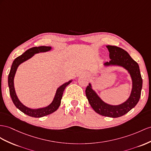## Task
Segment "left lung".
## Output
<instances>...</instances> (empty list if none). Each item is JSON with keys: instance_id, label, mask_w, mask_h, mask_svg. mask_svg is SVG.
Instances as JSON below:
<instances>
[{"instance_id": "left-lung-1", "label": "left lung", "mask_w": 151, "mask_h": 151, "mask_svg": "<svg viewBox=\"0 0 151 151\" xmlns=\"http://www.w3.org/2000/svg\"><path fill=\"white\" fill-rule=\"evenodd\" d=\"M106 46L109 50L110 60L104 63L103 66L121 67L127 71L132 82L129 98L119 105H110L100 98L91 83H88L86 88V94L88 103L96 113L105 117L117 118L125 115L137 105L141 95L142 78L138 63L131 57L128 53L117 46Z\"/></svg>"}]
</instances>
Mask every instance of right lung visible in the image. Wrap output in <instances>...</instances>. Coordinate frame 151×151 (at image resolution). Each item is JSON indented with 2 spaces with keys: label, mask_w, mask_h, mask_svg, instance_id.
<instances>
[{
  "label": "right lung",
  "mask_w": 151,
  "mask_h": 151,
  "mask_svg": "<svg viewBox=\"0 0 151 151\" xmlns=\"http://www.w3.org/2000/svg\"><path fill=\"white\" fill-rule=\"evenodd\" d=\"M51 50H52L51 46H39V47H33L30 48L25 51L22 55L18 57L14 60L10 69V72L8 76V86L9 88V93L11 98L12 99L14 105L18 109L20 110L25 114L30 116V117L40 118L44 117V116L46 115H48L49 114H51L54 112V111H55L59 109V106L60 105L61 99L62 98H63V94L64 89L73 81V80H69L68 82H65L63 85H61L60 87H58L52 101L48 105L45 107L39 108V109H31V108H29L24 105L20 101V99H18L16 91H15L14 85V76L18 66L21 64L24 63V62L31 59L35 54L47 52L50 51Z\"/></svg>",
  "instance_id": "obj_1"
}]
</instances>
